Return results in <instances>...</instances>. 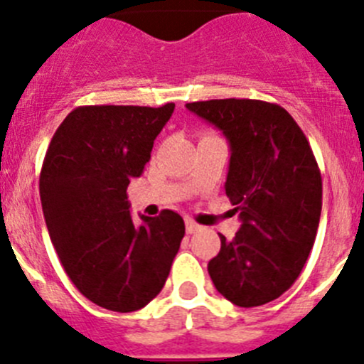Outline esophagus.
Returning a JSON list of instances; mask_svg holds the SVG:
<instances>
[{
  "label": "esophagus",
  "instance_id": "1",
  "mask_svg": "<svg viewBox=\"0 0 364 364\" xmlns=\"http://www.w3.org/2000/svg\"><path fill=\"white\" fill-rule=\"evenodd\" d=\"M185 226H186V233H196L199 228H201V226H199L196 220L190 219V217H188V219H185Z\"/></svg>",
  "mask_w": 364,
  "mask_h": 364
}]
</instances>
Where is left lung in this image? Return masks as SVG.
Wrapping results in <instances>:
<instances>
[{"instance_id": "8db88e82", "label": "left lung", "mask_w": 364, "mask_h": 364, "mask_svg": "<svg viewBox=\"0 0 364 364\" xmlns=\"http://www.w3.org/2000/svg\"><path fill=\"white\" fill-rule=\"evenodd\" d=\"M230 141L226 196L242 220L208 262L215 289L259 307L289 289L304 269L321 215V174L304 131L278 104L223 98L186 104Z\"/></svg>"}]
</instances>
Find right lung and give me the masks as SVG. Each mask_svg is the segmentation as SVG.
Here are the masks:
<instances>
[{
    "instance_id": "obj_1",
    "label": "right lung",
    "mask_w": 364,
    "mask_h": 364,
    "mask_svg": "<svg viewBox=\"0 0 364 364\" xmlns=\"http://www.w3.org/2000/svg\"><path fill=\"white\" fill-rule=\"evenodd\" d=\"M174 104L82 105L53 134L39 178L41 205L64 271L93 304L114 312L145 307L159 294L185 223L163 210L129 212L127 186L140 178Z\"/></svg>"
}]
</instances>
